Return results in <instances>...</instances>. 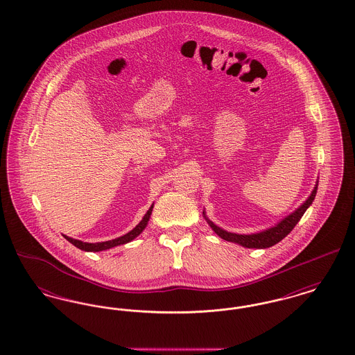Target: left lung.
I'll return each mask as SVG.
<instances>
[{"label":"left lung","instance_id":"left-lung-1","mask_svg":"<svg viewBox=\"0 0 355 355\" xmlns=\"http://www.w3.org/2000/svg\"><path fill=\"white\" fill-rule=\"evenodd\" d=\"M318 185H315L313 193L310 194V197L306 200V202L297 209L294 213H291L288 217H286L285 220H281L278 225H275L274 227L268 229L265 232H261V233H257V234H250V236H245V234H234V233H229V232H225L222 230L218 226H216L211 220H206L209 222L210 227L218 234V236L225 239V241H229V242H236L239 243L245 248H249V249H266V248H270L272 245L278 243L279 241H282L285 236L295 227V225L298 223V220L302 218V216L306 211V209L313 203L314 198H315V194H317V187ZM205 214V213H203Z\"/></svg>","mask_w":355,"mask_h":355}]
</instances>
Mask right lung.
<instances>
[{
	"mask_svg": "<svg viewBox=\"0 0 355 355\" xmlns=\"http://www.w3.org/2000/svg\"><path fill=\"white\" fill-rule=\"evenodd\" d=\"M153 205L150 206V209L148 210V213L144 216L142 220L135 226V229L132 232H129L128 234L125 236H119L116 239H112V241H106V242H97V243H87V242H83V241H78V239H73V238H69V236H64L68 239L70 243H73L76 248L85 250V252H102V250H106V249H110V248H114V246H119V245H123V243H128L130 241H133L135 236H139L142 233V230L146 227L148 225V220L150 218V214H152Z\"/></svg>",
	"mask_w": 355,
	"mask_h": 355,
	"instance_id": "right-lung-1",
	"label": "right lung"
}]
</instances>
